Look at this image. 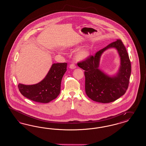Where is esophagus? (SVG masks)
<instances>
[{"label":"esophagus","mask_w":146,"mask_h":146,"mask_svg":"<svg viewBox=\"0 0 146 146\" xmlns=\"http://www.w3.org/2000/svg\"><path fill=\"white\" fill-rule=\"evenodd\" d=\"M76 67V66H75V64H72L70 65V68L71 69H75Z\"/></svg>","instance_id":"esophagus-1"}]
</instances>
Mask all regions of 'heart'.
<instances>
[{
	"label": "heart",
	"mask_w": 146,
	"mask_h": 146,
	"mask_svg": "<svg viewBox=\"0 0 146 146\" xmlns=\"http://www.w3.org/2000/svg\"><path fill=\"white\" fill-rule=\"evenodd\" d=\"M89 54L88 50L87 49H82L80 50L76 54V57L78 59L82 60L87 57Z\"/></svg>",
	"instance_id": "obj_1"
}]
</instances>
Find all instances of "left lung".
Returning a JSON list of instances; mask_svg holds the SVG:
<instances>
[{"label":"left lung","mask_w":146,"mask_h":146,"mask_svg":"<svg viewBox=\"0 0 146 146\" xmlns=\"http://www.w3.org/2000/svg\"><path fill=\"white\" fill-rule=\"evenodd\" d=\"M115 48L121 58V66L113 77L106 75L98 68L100 58L107 49ZM84 70L85 91L87 95L95 102L108 103L123 96L128 88L131 73V65L125 46L120 40L111 43L100 50L95 56L78 63Z\"/></svg>","instance_id":"left-lung-1"}]
</instances>
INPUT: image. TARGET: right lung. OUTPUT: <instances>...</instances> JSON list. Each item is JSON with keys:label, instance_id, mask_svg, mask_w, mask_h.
I'll return each mask as SVG.
<instances>
[{"label": "right lung", "instance_id": "right-lung-1", "mask_svg": "<svg viewBox=\"0 0 146 146\" xmlns=\"http://www.w3.org/2000/svg\"><path fill=\"white\" fill-rule=\"evenodd\" d=\"M66 62L53 64L44 79L38 84H19L18 88L23 96L31 101L47 103L56 98L60 92L62 78L67 70Z\"/></svg>", "mask_w": 146, "mask_h": 146}]
</instances>
